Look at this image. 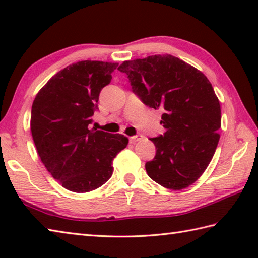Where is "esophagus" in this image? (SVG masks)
<instances>
[{"mask_svg": "<svg viewBox=\"0 0 258 258\" xmlns=\"http://www.w3.org/2000/svg\"><path fill=\"white\" fill-rule=\"evenodd\" d=\"M143 139V135L142 134H137V135H134V137H130V142L131 143H135V142H138V141H140V140H142Z\"/></svg>", "mask_w": 258, "mask_h": 258, "instance_id": "1", "label": "esophagus"}]
</instances>
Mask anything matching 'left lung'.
Masks as SVG:
<instances>
[{"mask_svg":"<svg viewBox=\"0 0 258 258\" xmlns=\"http://www.w3.org/2000/svg\"><path fill=\"white\" fill-rule=\"evenodd\" d=\"M133 92L146 106L161 109L163 135L150 139L156 156L146 171L172 190L191 185L215 154L221 127V106L211 82L191 64L171 54L124 61Z\"/></svg>","mask_w":258,"mask_h":258,"instance_id":"left-lung-1","label":"left lung"}]
</instances>
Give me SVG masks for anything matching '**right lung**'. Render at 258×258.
I'll use <instances>...</instances> for the list:
<instances>
[{
	"instance_id": "obj_1",
	"label": "right lung",
	"mask_w": 258,
	"mask_h": 258,
	"mask_svg": "<svg viewBox=\"0 0 258 258\" xmlns=\"http://www.w3.org/2000/svg\"><path fill=\"white\" fill-rule=\"evenodd\" d=\"M118 66L78 61L56 73L37 93L30 131L42 163L64 189L83 194L98 189L112 175V160L128 139L90 130L99 94Z\"/></svg>"
}]
</instances>
